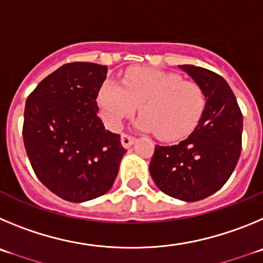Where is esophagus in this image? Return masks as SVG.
<instances>
[{
  "label": "esophagus",
  "instance_id": "esophagus-1",
  "mask_svg": "<svg viewBox=\"0 0 263 263\" xmlns=\"http://www.w3.org/2000/svg\"><path fill=\"white\" fill-rule=\"evenodd\" d=\"M135 140H136V139H135V136H132V135L122 134V136H120V141H122V145L124 146V148H129V146L135 143Z\"/></svg>",
  "mask_w": 263,
  "mask_h": 263
}]
</instances>
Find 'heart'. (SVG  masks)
I'll return each instance as SVG.
<instances>
[{"label": "heart", "instance_id": "obj_1", "mask_svg": "<svg viewBox=\"0 0 263 263\" xmlns=\"http://www.w3.org/2000/svg\"><path fill=\"white\" fill-rule=\"evenodd\" d=\"M205 103V93L198 82L148 68L128 70L122 85L107 80L98 93V105L110 128H119L140 105L143 115L137 126L156 132L164 140H177L190 134Z\"/></svg>", "mask_w": 263, "mask_h": 263}]
</instances>
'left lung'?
I'll return each mask as SVG.
<instances>
[{"label": "left lung", "mask_w": 263, "mask_h": 263, "mask_svg": "<svg viewBox=\"0 0 263 263\" xmlns=\"http://www.w3.org/2000/svg\"><path fill=\"white\" fill-rule=\"evenodd\" d=\"M207 98L198 126L176 145H156L149 164L153 181L166 195L196 202L228 181L241 153L242 114L226 80L195 65H179Z\"/></svg>", "instance_id": "left-lung-1"}]
</instances>
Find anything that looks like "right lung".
<instances>
[{
	"label": "right lung",
	"instance_id": "add662e5",
	"mask_svg": "<svg viewBox=\"0 0 263 263\" xmlns=\"http://www.w3.org/2000/svg\"><path fill=\"white\" fill-rule=\"evenodd\" d=\"M107 67L69 63L47 76L25 107L23 141L39 181L68 202L103 195L118 176L127 152L120 135L98 117L97 97Z\"/></svg>",
	"mask_w": 263,
	"mask_h": 263
}]
</instances>
